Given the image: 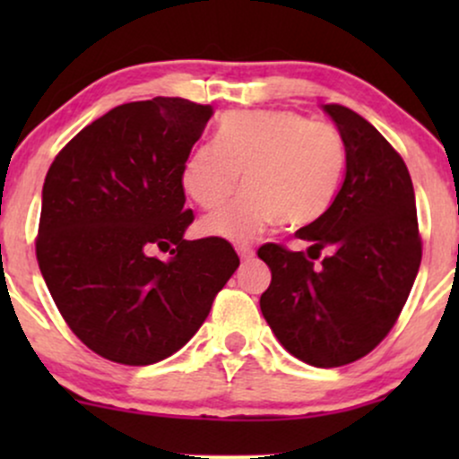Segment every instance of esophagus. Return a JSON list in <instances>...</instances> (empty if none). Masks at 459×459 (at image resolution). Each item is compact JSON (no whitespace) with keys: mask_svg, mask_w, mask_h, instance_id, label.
I'll list each match as a JSON object with an SVG mask.
<instances>
[{"mask_svg":"<svg viewBox=\"0 0 459 459\" xmlns=\"http://www.w3.org/2000/svg\"><path fill=\"white\" fill-rule=\"evenodd\" d=\"M237 255H239L241 261H250L255 256V250L250 246H239L237 247Z\"/></svg>","mask_w":459,"mask_h":459,"instance_id":"1","label":"esophagus"}]
</instances>
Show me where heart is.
Returning <instances> with one entry per match:
<instances>
[{"instance_id":"1","label":"heart","mask_w":459,"mask_h":459,"mask_svg":"<svg viewBox=\"0 0 459 459\" xmlns=\"http://www.w3.org/2000/svg\"><path fill=\"white\" fill-rule=\"evenodd\" d=\"M345 142L334 127L287 109L229 112L215 142L194 146L181 186L198 207L218 209L239 186L244 194L200 222L207 237L247 244L270 226H307L325 213L345 172Z\"/></svg>"}]
</instances>
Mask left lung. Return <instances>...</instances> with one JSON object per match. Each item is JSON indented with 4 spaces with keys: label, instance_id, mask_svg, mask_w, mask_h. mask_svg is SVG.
I'll return each instance as SVG.
<instances>
[{
    "label": "left lung",
    "instance_id": "left-lung-1",
    "mask_svg": "<svg viewBox=\"0 0 459 459\" xmlns=\"http://www.w3.org/2000/svg\"><path fill=\"white\" fill-rule=\"evenodd\" d=\"M345 142V178L324 215L298 230L307 252L265 244L272 270L261 313L307 365L330 368L367 356L391 328L420 265L414 187L399 152L360 114L324 105ZM321 251L326 259L314 261Z\"/></svg>",
    "mask_w": 459,
    "mask_h": 459
}]
</instances>
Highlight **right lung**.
Returning a JSON list of instances; mask_svg holds the SVG:
<instances>
[{"label":"right lung","mask_w":459,"mask_h":459,"mask_svg":"<svg viewBox=\"0 0 459 459\" xmlns=\"http://www.w3.org/2000/svg\"><path fill=\"white\" fill-rule=\"evenodd\" d=\"M212 105L181 97L125 103L82 129L45 177L36 259L83 345L152 365L196 334L239 267L229 241L183 239L181 168ZM170 251L166 262L150 252Z\"/></svg>","instance_id":"obj_1"}]
</instances>
